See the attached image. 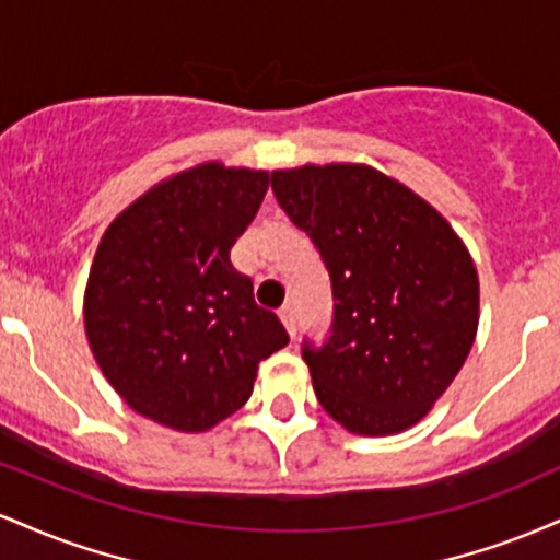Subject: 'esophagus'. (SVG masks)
<instances>
[{
  "instance_id": "1",
  "label": "esophagus",
  "mask_w": 560,
  "mask_h": 560,
  "mask_svg": "<svg viewBox=\"0 0 560 560\" xmlns=\"http://www.w3.org/2000/svg\"><path fill=\"white\" fill-rule=\"evenodd\" d=\"M279 318H281V324H284V329H287L289 337L294 339V334H298V326H294V311H292V305L281 307Z\"/></svg>"
}]
</instances>
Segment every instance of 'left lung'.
Returning a JSON list of instances; mask_svg holds the SVG:
<instances>
[{
    "mask_svg": "<svg viewBox=\"0 0 560 560\" xmlns=\"http://www.w3.org/2000/svg\"><path fill=\"white\" fill-rule=\"evenodd\" d=\"M331 279L334 324L302 347L318 402L347 432L400 434L464 369L479 326V276L427 199L363 163L271 173Z\"/></svg>",
    "mask_w": 560,
    "mask_h": 560,
    "instance_id": "obj_1",
    "label": "left lung"
}]
</instances>
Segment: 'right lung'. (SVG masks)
I'll return each mask as SVG.
<instances>
[{
	"label": "right lung",
	"instance_id": "right-lung-1",
	"mask_svg": "<svg viewBox=\"0 0 560 560\" xmlns=\"http://www.w3.org/2000/svg\"><path fill=\"white\" fill-rule=\"evenodd\" d=\"M266 191L268 171L210 160L147 189L102 234L83 329L102 374L144 419L208 432L287 347L281 320L231 266Z\"/></svg>",
	"mask_w": 560,
	"mask_h": 560
}]
</instances>
